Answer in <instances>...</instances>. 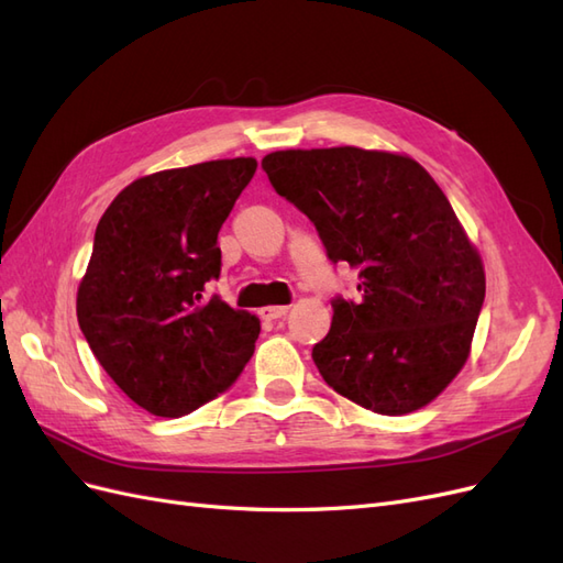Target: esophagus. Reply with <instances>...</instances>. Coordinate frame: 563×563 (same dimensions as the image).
Returning a JSON list of instances; mask_svg holds the SVG:
<instances>
[{"mask_svg": "<svg viewBox=\"0 0 563 563\" xmlns=\"http://www.w3.org/2000/svg\"><path fill=\"white\" fill-rule=\"evenodd\" d=\"M288 312V306H267L261 310V317L263 319H279Z\"/></svg>", "mask_w": 563, "mask_h": 563, "instance_id": "esophagus-1", "label": "esophagus"}]
</instances>
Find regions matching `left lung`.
I'll return each mask as SVG.
<instances>
[{"mask_svg":"<svg viewBox=\"0 0 563 563\" xmlns=\"http://www.w3.org/2000/svg\"><path fill=\"white\" fill-rule=\"evenodd\" d=\"M263 170L329 261L360 277L357 302L331 300L312 347L319 374L378 415L429 405L464 367L485 298L481 255L448 196L417 161L357 146L275 151Z\"/></svg>","mask_w":563,"mask_h":563,"instance_id":"1","label":"left lung"}]
</instances>
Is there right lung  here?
<instances>
[{"label":"right lung","mask_w":563,"mask_h":563,"mask_svg":"<svg viewBox=\"0 0 563 563\" xmlns=\"http://www.w3.org/2000/svg\"><path fill=\"white\" fill-rule=\"evenodd\" d=\"M224 158L134 179L106 208L78 288V324L132 402L177 419L230 388L261 319L206 284L220 277L218 232L255 175Z\"/></svg>","instance_id":"obj_1"}]
</instances>
